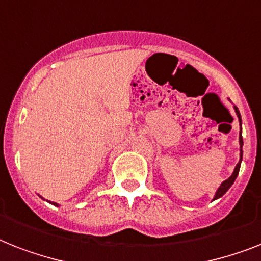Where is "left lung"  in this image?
<instances>
[{
    "mask_svg": "<svg viewBox=\"0 0 261 261\" xmlns=\"http://www.w3.org/2000/svg\"><path fill=\"white\" fill-rule=\"evenodd\" d=\"M234 110H236V114H237V116H239L240 119V124H241V116H240V111L237 107H234ZM241 160H243V137H241V131H240V161L239 164L236 165L234 168V172H233V174H231L230 177L227 178V180H225V181L221 184V187L218 188V191H217V194H215L214 199H218L221 198L223 194H226V191L229 190L231 187V184L234 182L236 177L239 176V172H240V165H241Z\"/></svg>",
    "mask_w": 261,
    "mask_h": 261,
    "instance_id": "obj_1",
    "label": "left lung"
}]
</instances>
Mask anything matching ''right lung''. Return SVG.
Wrapping results in <instances>:
<instances>
[{
  "label": "right lung",
  "instance_id": "obj_1",
  "mask_svg": "<svg viewBox=\"0 0 261 261\" xmlns=\"http://www.w3.org/2000/svg\"><path fill=\"white\" fill-rule=\"evenodd\" d=\"M53 204H55V206H57V203H53Z\"/></svg>",
  "mask_w": 261,
  "mask_h": 261
}]
</instances>
